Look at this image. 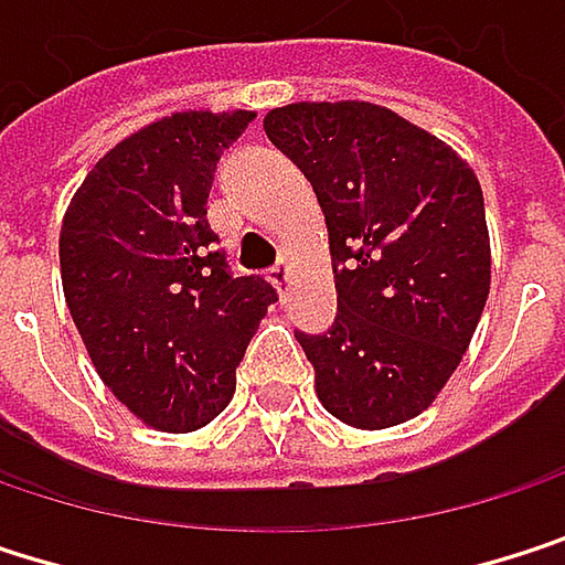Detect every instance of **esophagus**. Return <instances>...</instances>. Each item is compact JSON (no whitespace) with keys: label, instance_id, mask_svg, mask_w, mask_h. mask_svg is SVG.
<instances>
[{"label":"esophagus","instance_id":"1","mask_svg":"<svg viewBox=\"0 0 565 565\" xmlns=\"http://www.w3.org/2000/svg\"><path fill=\"white\" fill-rule=\"evenodd\" d=\"M269 279H273L279 299H286V296H289V286H292V266H289V263H276V266L269 269Z\"/></svg>","mask_w":565,"mask_h":565}]
</instances>
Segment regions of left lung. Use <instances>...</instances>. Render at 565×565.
Listing matches in <instances>:
<instances>
[{
	"instance_id": "left-lung-1",
	"label": "left lung",
	"mask_w": 565,
	"mask_h": 565,
	"mask_svg": "<svg viewBox=\"0 0 565 565\" xmlns=\"http://www.w3.org/2000/svg\"><path fill=\"white\" fill-rule=\"evenodd\" d=\"M329 226L335 326L296 332L329 415L362 430L418 418L460 365L490 292L473 167L372 102H299L263 121Z\"/></svg>"
}]
</instances>
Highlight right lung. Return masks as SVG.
Returning <instances> with one entry per match:
<instances>
[{
  "mask_svg": "<svg viewBox=\"0 0 565 565\" xmlns=\"http://www.w3.org/2000/svg\"><path fill=\"white\" fill-rule=\"evenodd\" d=\"M253 111H173L115 143L75 190L58 236L62 289L108 392L153 430H196L233 398L236 365L276 302L230 276L206 196Z\"/></svg>",
  "mask_w": 565,
  "mask_h": 565,
  "instance_id": "obj_1",
  "label": "right lung"
}]
</instances>
